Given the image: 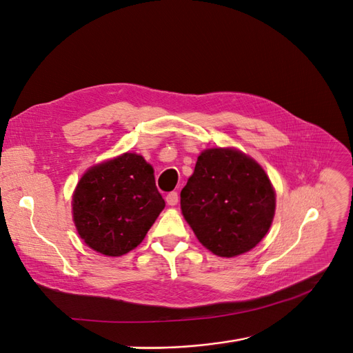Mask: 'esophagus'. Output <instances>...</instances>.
I'll use <instances>...</instances> for the list:
<instances>
[{
    "label": "esophagus",
    "instance_id": "1",
    "mask_svg": "<svg viewBox=\"0 0 353 353\" xmlns=\"http://www.w3.org/2000/svg\"><path fill=\"white\" fill-rule=\"evenodd\" d=\"M178 193H176V191H172V193H169L168 196H166V203H168V205L169 206H175L176 205V203H178Z\"/></svg>",
    "mask_w": 353,
    "mask_h": 353
}]
</instances>
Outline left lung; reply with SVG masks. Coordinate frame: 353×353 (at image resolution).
Returning <instances> with one entry per match:
<instances>
[{"instance_id": "left-lung-1", "label": "left lung", "mask_w": 353, "mask_h": 353, "mask_svg": "<svg viewBox=\"0 0 353 353\" xmlns=\"http://www.w3.org/2000/svg\"><path fill=\"white\" fill-rule=\"evenodd\" d=\"M183 215L199 241L222 258L249 252L268 232L275 193L265 170L231 148L205 150L181 191Z\"/></svg>"}]
</instances>
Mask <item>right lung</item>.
<instances>
[{
  "label": "right lung",
  "mask_w": 353,
  "mask_h": 353,
  "mask_svg": "<svg viewBox=\"0 0 353 353\" xmlns=\"http://www.w3.org/2000/svg\"><path fill=\"white\" fill-rule=\"evenodd\" d=\"M73 221L81 239L105 256L140 244L165 208L153 168L132 153L91 168L73 194Z\"/></svg>",
  "instance_id": "right-lung-1"
}]
</instances>
